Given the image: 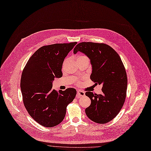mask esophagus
<instances>
[{"label":"esophagus","instance_id":"1","mask_svg":"<svg viewBox=\"0 0 151 151\" xmlns=\"http://www.w3.org/2000/svg\"><path fill=\"white\" fill-rule=\"evenodd\" d=\"M85 95V92L82 91H80V90H78L77 91V98H79V97H83Z\"/></svg>","mask_w":151,"mask_h":151}]
</instances>
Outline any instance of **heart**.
Wrapping results in <instances>:
<instances>
[{
	"label": "heart",
	"instance_id": "b5f03b06",
	"mask_svg": "<svg viewBox=\"0 0 151 151\" xmlns=\"http://www.w3.org/2000/svg\"><path fill=\"white\" fill-rule=\"evenodd\" d=\"M78 59H88V58L86 56H80V57H78Z\"/></svg>",
	"mask_w": 151,
	"mask_h": 151
}]
</instances>
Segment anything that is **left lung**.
<instances>
[{
  "label": "left lung",
  "instance_id": "left-lung-1",
  "mask_svg": "<svg viewBox=\"0 0 151 151\" xmlns=\"http://www.w3.org/2000/svg\"><path fill=\"white\" fill-rule=\"evenodd\" d=\"M77 52L90 60L91 80L96 85H102V94L85 93L91 101L86 114L97 123H106L117 115L125 101L127 79L124 66L117 52L105 43L81 42L74 49V54Z\"/></svg>",
  "mask_w": 151,
  "mask_h": 151
}]
</instances>
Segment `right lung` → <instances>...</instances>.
I'll return each instance as SVG.
<instances>
[{
    "label": "right lung",
    "mask_w": 151,
    "mask_h": 151,
    "mask_svg": "<svg viewBox=\"0 0 151 151\" xmlns=\"http://www.w3.org/2000/svg\"><path fill=\"white\" fill-rule=\"evenodd\" d=\"M77 43L43 46L32 55L23 70L20 88L25 107L31 117L43 126L60 124L68 105L76 96L74 88L57 92L52 87L54 78L62 77L65 58Z\"/></svg>",
    "instance_id": "right-lung-1"
}]
</instances>
